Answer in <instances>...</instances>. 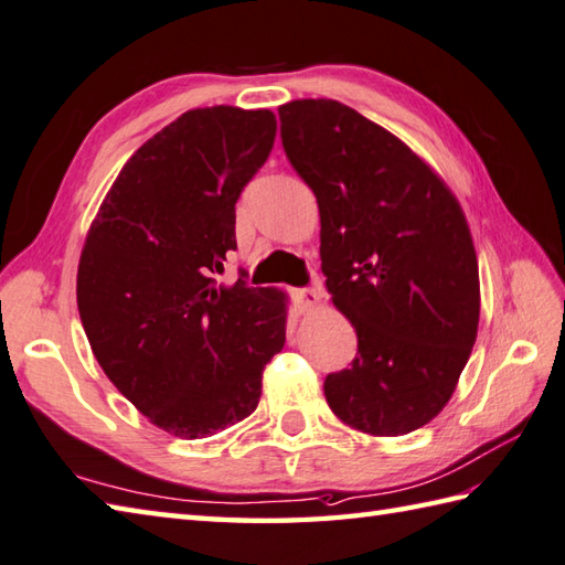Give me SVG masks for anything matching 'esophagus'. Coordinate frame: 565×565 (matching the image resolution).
Segmentation results:
<instances>
[{"mask_svg":"<svg viewBox=\"0 0 565 565\" xmlns=\"http://www.w3.org/2000/svg\"><path fill=\"white\" fill-rule=\"evenodd\" d=\"M296 303L301 311H313V308L320 306V291L318 289H298L296 291Z\"/></svg>","mask_w":565,"mask_h":565,"instance_id":"esophagus-1","label":"esophagus"}]
</instances>
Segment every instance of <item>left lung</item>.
Here are the masks:
<instances>
[{"mask_svg":"<svg viewBox=\"0 0 565 565\" xmlns=\"http://www.w3.org/2000/svg\"><path fill=\"white\" fill-rule=\"evenodd\" d=\"M284 151L320 213V269L358 333L323 392L342 424L404 436L444 412L478 338L480 274L466 213L392 131L338 99L279 107Z\"/></svg>","mask_w":565,"mask_h":565,"instance_id":"left-lung-1","label":"left lung"}]
</instances>
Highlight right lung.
<instances>
[{"mask_svg": "<svg viewBox=\"0 0 565 565\" xmlns=\"http://www.w3.org/2000/svg\"><path fill=\"white\" fill-rule=\"evenodd\" d=\"M274 137L271 109H188L121 166L85 235L75 294L93 355L175 438L245 422L286 342L289 296L210 279Z\"/></svg>", "mask_w": 565, "mask_h": 565, "instance_id": "1", "label": "right lung"}]
</instances>
